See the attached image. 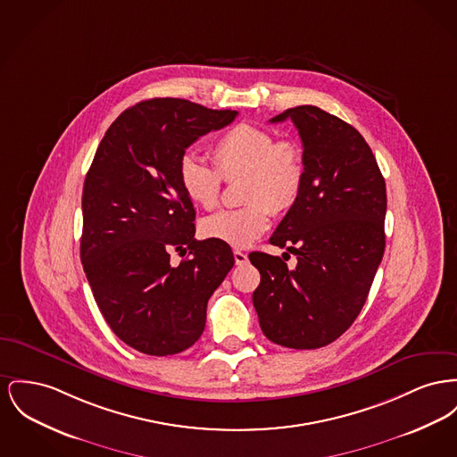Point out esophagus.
Here are the masks:
<instances>
[{"label":"esophagus","instance_id":"1","mask_svg":"<svg viewBox=\"0 0 457 457\" xmlns=\"http://www.w3.org/2000/svg\"><path fill=\"white\" fill-rule=\"evenodd\" d=\"M233 255H235V262H237V266H243V264H246L248 262V255L242 252V250H235L233 252Z\"/></svg>","mask_w":457,"mask_h":457}]
</instances>
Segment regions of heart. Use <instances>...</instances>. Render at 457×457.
<instances>
[{
	"label": "heart",
	"mask_w": 457,
	"mask_h": 457,
	"mask_svg": "<svg viewBox=\"0 0 457 457\" xmlns=\"http://www.w3.org/2000/svg\"><path fill=\"white\" fill-rule=\"evenodd\" d=\"M209 167L185 157L178 167V179L189 202L212 209L219 202L222 179L243 178L242 209L219 211L200 222L202 237L245 248L255 242L276 214L294 207L305 181L303 150L292 137L274 139L268 129L253 124H237L226 129L211 146Z\"/></svg>",
	"instance_id": "obj_1"
}]
</instances>
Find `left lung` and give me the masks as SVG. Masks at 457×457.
Masks as SVG:
<instances>
[{
    "label": "left lung",
    "mask_w": 457,
    "mask_h": 457,
    "mask_svg": "<svg viewBox=\"0 0 457 457\" xmlns=\"http://www.w3.org/2000/svg\"><path fill=\"white\" fill-rule=\"evenodd\" d=\"M287 119L302 139L305 181L269 242L295 253L296 266L252 252L261 272L252 300L270 342L320 349L344 335L366 303L385 252L386 188L355 128L312 105L288 108L270 122Z\"/></svg>",
    "instance_id": "1"
}]
</instances>
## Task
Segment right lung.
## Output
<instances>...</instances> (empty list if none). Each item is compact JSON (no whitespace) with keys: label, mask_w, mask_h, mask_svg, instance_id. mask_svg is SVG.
<instances>
[{"label":"right lung","mask_w":457,"mask_h":457,"mask_svg":"<svg viewBox=\"0 0 457 457\" xmlns=\"http://www.w3.org/2000/svg\"><path fill=\"white\" fill-rule=\"evenodd\" d=\"M237 115L179 98L139 102L112 122L87 170L82 268L112 331L143 353L189 349L235 266L229 245L195 238L196 214L178 167L191 143ZM170 251L187 257L172 267Z\"/></svg>","instance_id":"1"}]
</instances>
